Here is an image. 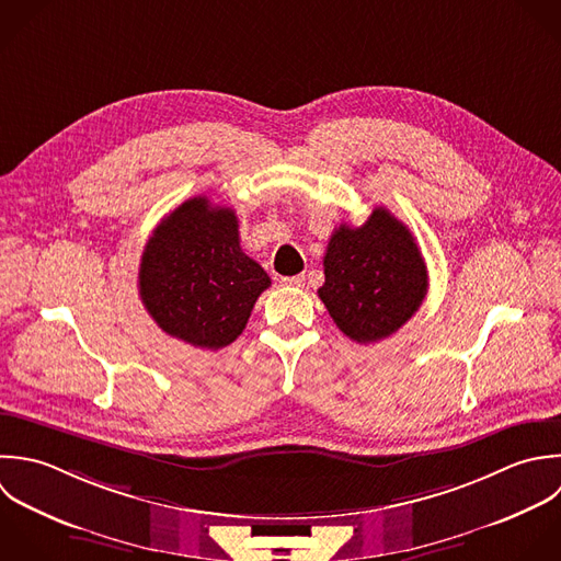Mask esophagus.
I'll use <instances>...</instances> for the list:
<instances>
[{"label": "esophagus", "instance_id": "1", "mask_svg": "<svg viewBox=\"0 0 561 561\" xmlns=\"http://www.w3.org/2000/svg\"><path fill=\"white\" fill-rule=\"evenodd\" d=\"M306 282L304 275H293V277H282V284L284 286H290V288H301Z\"/></svg>", "mask_w": 561, "mask_h": 561}]
</instances>
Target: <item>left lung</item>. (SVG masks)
Returning <instances> with one entry per match:
<instances>
[{"label": "left lung", "instance_id": "1", "mask_svg": "<svg viewBox=\"0 0 561 561\" xmlns=\"http://www.w3.org/2000/svg\"><path fill=\"white\" fill-rule=\"evenodd\" d=\"M323 273L319 299L339 330L365 345L398 332L428 293L422 251L387 207H376L360 227L334 229Z\"/></svg>", "mask_w": 561, "mask_h": 561}]
</instances>
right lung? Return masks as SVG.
<instances>
[{"label": "right lung", "instance_id": "obj_1", "mask_svg": "<svg viewBox=\"0 0 561 561\" xmlns=\"http://www.w3.org/2000/svg\"><path fill=\"white\" fill-rule=\"evenodd\" d=\"M268 286L266 271L240 247L236 211L207 196L170 211L141 253L144 308L165 334L194 347L233 343Z\"/></svg>", "mask_w": 561, "mask_h": 561}]
</instances>
